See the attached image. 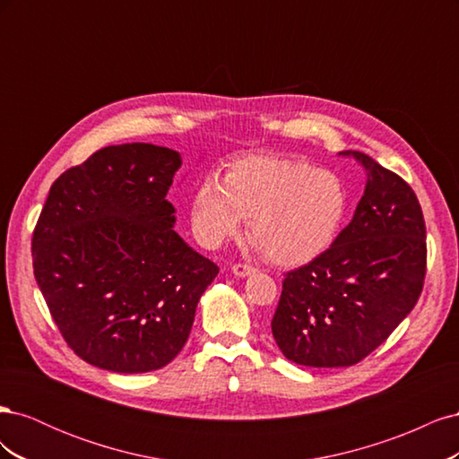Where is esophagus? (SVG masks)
Returning a JSON list of instances; mask_svg holds the SVG:
<instances>
[{"mask_svg":"<svg viewBox=\"0 0 459 459\" xmlns=\"http://www.w3.org/2000/svg\"><path fill=\"white\" fill-rule=\"evenodd\" d=\"M231 272L238 275V277H247V275H251V273H255L256 270L253 268V266H248V264H233V268H231Z\"/></svg>","mask_w":459,"mask_h":459,"instance_id":"esophagus-1","label":"esophagus"}]
</instances>
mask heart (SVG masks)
I'll return each mask as SVG.
<instances>
[{"label": "heart", "mask_w": 459, "mask_h": 459, "mask_svg": "<svg viewBox=\"0 0 459 459\" xmlns=\"http://www.w3.org/2000/svg\"><path fill=\"white\" fill-rule=\"evenodd\" d=\"M349 211V191L331 170L312 164L253 155L228 166L224 179L206 176L191 199L197 239L218 247L248 235L273 264L297 268L327 253Z\"/></svg>", "instance_id": "heart-1"}]
</instances>
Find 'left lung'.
Here are the masks:
<instances>
[{"mask_svg": "<svg viewBox=\"0 0 459 459\" xmlns=\"http://www.w3.org/2000/svg\"><path fill=\"white\" fill-rule=\"evenodd\" d=\"M339 155L364 169V197L327 253L285 275L272 319L283 356L310 368L364 359L411 312L425 280V220L413 189L366 152Z\"/></svg>", "mask_w": 459, "mask_h": 459, "instance_id": "8db88e82", "label": "left lung"}]
</instances>
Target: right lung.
I'll return each mask as SVG.
<instances>
[{
  "instance_id": "obj_1",
  "label": "right lung",
  "mask_w": 459,
  "mask_h": 459,
  "mask_svg": "<svg viewBox=\"0 0 459 459\" xmlns=\"http://www.w3.org/2000/svg\"><path fill=\"white\" fill-rule=\"evenodd\" d=\"M179 152L100 149L55 179L32 238L34 275L66 344L117 373L160 369L184 349L218 266L174 231Z\"/></svg>"
}]
</instances>
